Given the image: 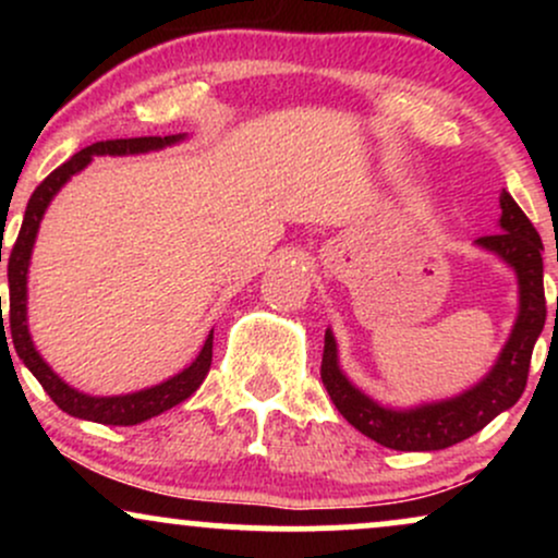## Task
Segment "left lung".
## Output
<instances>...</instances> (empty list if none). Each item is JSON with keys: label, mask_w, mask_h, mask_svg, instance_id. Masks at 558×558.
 I'll return each mask as SVG.
<instances>
[{"label": "left lung", "mask_w": 558, "mask_h": 558, "mask_svg": "<svg viewBox=\"0 0 558 558\" xmlns=\"http://www.w3.org/2000/svg\"><path fill=\"white\" fill-rule=\"evenodd\" d=\"M498 226H501L498 233L480 235L477 243L488 252H496L506 265L514 267L517 278H520V317H517L514 330H511L496 367L466 393L457 399L407 409V412L380 407L345 380L338 367L336 338L330 330H325L323 367H319L323 386L328 388L330 401L349 420V425L373 438L375 444L396 448V451H438V448L462 444L470 435L483 430L504 409L514 407L524 393L535 341L546 325L543 241L527 215L520 209V204L506 191L501 194Z\"/></svg>", "instance_id": "1"}]
</instances>
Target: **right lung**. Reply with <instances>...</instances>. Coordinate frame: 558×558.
Returning a JSON list of instances; mask_svg holds the SVG:
<instances>
[{
	"mask_svg": "<svg viewBox=\"0 0 558 558\" xmlns=\"http://www.w3.org/2000/svg\"><path fill=\"white\" fill-rule=\"evenodd\" d=\"M183 136H141V138H114V141H96V144L81 149L78 155H73L65 165H60L54 172H49L41 183L36 185V191L28 198V207H25V217L21 233H17L15 246L10 248L8 259V280H10V317H2V299H0V323L2 332L0 338L8 343L4 336V323L15 343L17 356H21L25 367L34 373V377L41 383V388L47 390L49 399H52L62 412L73 414L78 420H92L101 422V425H138V422L157 417V414L168 412L170 407L189 399L194 390L202 386L204 377L209 373V364H213V332L204 341L202 351L191 367H185L181 375L170 377V380L159 383L155 388L138 390V393L128 396H86L78 393L75 388H70L68 383H62L60 377L52 373L47 362L38 356L34 349V341L28 336V325H25V283H28V262H31V248H34L38 222H41L44 213H47L49 202L57 191L70 181V175L81 172L92 162L94 155H141V151L162 149V146L175 144ZM0 262H2V248H0Z\"/></svg>",
	"mask_w": 558,
	"mask_h": 558,
	"instance_id": "add662e5",
	"label": "right lung"
}]
</instances>
